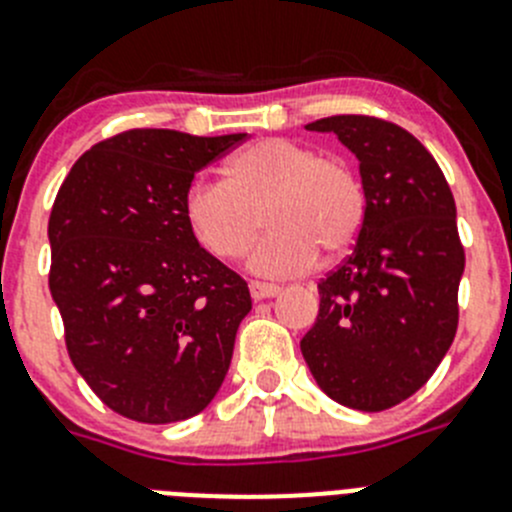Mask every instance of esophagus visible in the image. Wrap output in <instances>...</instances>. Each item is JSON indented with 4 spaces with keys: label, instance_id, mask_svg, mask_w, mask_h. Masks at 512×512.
<instances>
[{
    "label": "esophagus",
    "instance_id": "obj_1",
    "mask_svg": "<svg viewBox=\"0 0 512 512\" xmlns=\"http://www.w3.org/2000/svg\"><path fill=\"white\" fill-rule=\"evenodd\" d=\"M251 289V297L253 300H269V297H277L282 292L279 284H269V282H251L248 284Z\"/></svg>",
    "mask_w": 512,
    "mask_h": 512
}]
</instances>
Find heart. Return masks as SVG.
I'll return each mask as SVG.
<instances>
[{
    "instance_id": "1",
    "label": "heart",
    "mask_w": 512,
    "mask_h": 512,
    "mask_svg": "<svg viewBox=\"0 0 512 512\" xmlns=\"http://www.w3.org/2000/svg\"><path fill=\"white\" fill-rule=\"evenodd\" d=\"M269 233L248 253L261 277H292L315 261L336 259L354 246L366 217L364 184L338 158L289 138H266L235 153L225 182H192L184 192V220L217 259H238L261 230Z\"/></svg>"
}]
</instances>
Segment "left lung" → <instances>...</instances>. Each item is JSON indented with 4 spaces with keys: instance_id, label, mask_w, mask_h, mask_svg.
Wrapping results in <instances>:
<instances>
[{
    "instance_id": "1",
    "label": "left lung",
    "mask_w": 512,
    "mask_h": 512,
    "mask_svg": "<svg viewBox=\"0 0 512 512\" xmlns=\"http://www.w3.org/2000/svg\"><path fill=\"white\" fill-rule=\"evenodd\" d=\"M307 130L336 133L359 158L366 217L354 251L320 279L302 356L330 400L379 413L415 395L456 336L464 246L454 194L395 122L333 115Z\"/></svg>"
}]
</instances>
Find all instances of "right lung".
I'll return each instance as SVG.
<instances>
[{
    "label": "right lung",
    "mask_w": 512,
    "mask_h": 512,
    "mask_svg": "<svg viewBox=\"0 0 512 512\" xmlns=\"http://www.w3.org/2000/svg\"><path fill=\"white\" fill-rule=\"evenodd\" d=\"M243 138L125 130L89 148L58 189L48 287L76 372L122 418H192L228 374L251 295L197 243L184 192Z\"/></svg>",
    "instance_id": "add662e5"
}]
</instances>
